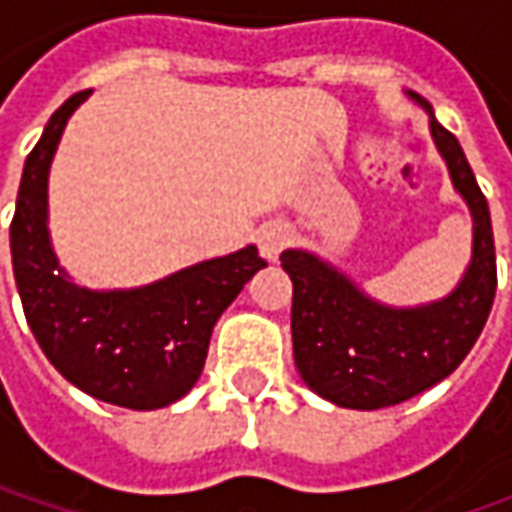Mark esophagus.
Segmentation results:
<instances>
[{"label": "esophagus", "instance_id": "34e87169", "mask_svg": "<svg viewBox=\"0 0 512 512\" xmlns=\"http://www.w3.org/2000/svg\"><path fill=\"white\" fill-rule=\"evenodd\" d=\"M287 242H290V233L282 225H267L259 230V250L267 262H276Z\"/></svg>", "mask_w": 512, "mask_h": 512}]
</instances>
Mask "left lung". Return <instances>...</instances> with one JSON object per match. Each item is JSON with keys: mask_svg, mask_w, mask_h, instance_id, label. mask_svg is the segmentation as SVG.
<instances>
[{"mask_svg": "<svg viewBox=\"0 0 512 512\" xmlns=\"http://www.w3.org/2000/svg\"><path fill=\"white\" fill-rule=\"evenodd\" d=\"M407 96L430 116V136L450 182L473 219L470 265L447 296L393 307L367 296L322 256L290 247L282 267L293 282V359L302 382L347 410H379L407 402L447 379L476 344L496 296V247L487 199L464 159L459 139L444 130L419 93Z\"/></svg>", "mask_w": 512, "mask_h": 512, "instance_id": "left-lung-1", "label": "left lung"}]
</instances>
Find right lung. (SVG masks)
<instances>
[{"mask_svg": "<svg viewBox=\"0 0 512 512\" xmlns=\"http://www.w3.org/2000/svg\"><path fill=\"white\" fill-rule=\"evenodd\" d=\"M90 96H70L30 150L10 222L13 276L28 325L50 364L99 402L159 410L199 382L213 325L267 265L256 245L119 290L76 285L48 227V176L65 125Z\"/></svg>", "mask_w": 512, "mask_h": 512, "instance_id": "obj_1", "label": "right lung"}]
</instances>
